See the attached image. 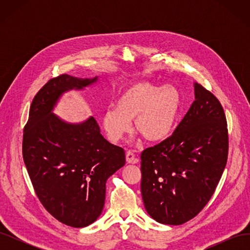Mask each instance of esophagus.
I'll use <instances>...</instances> for the list:
<instances>
[{"instance_id":"1","label":"esophagus","mask_w":250,"mask_h":250,"mask_svg":"<svg viewBox=\"0 0 250 250\" xmlns=\"http://www.w3.org/2000/svg\"><path fill=\"white\" fill-rule=\"evenodd\" d=\"M139 158L135 156L134 152L131 150H128L126 152V162L128 164H138L139 163Z\"/></svg>"}]
</instances>
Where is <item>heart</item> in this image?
I'll return each mask as SVG.
<instances>
[{
	"label": "heart",
	"instance_id": "1",
	"mask_svg": "<svg viewBox=\"0 0 250 250\" xmlns=\"http://www.w3.org/2000/svg\"><path fill=\"white\" fill-rule=\"evenodd\" d=\"M181 108V95L174 85L137 81L122 89L115 102L103 112V129L112 143H118L133 128L148 142L167 139L175 127Z\"/></svg>",
	"mask_w": 250,
	"mask_h": 250
}]
</instances>
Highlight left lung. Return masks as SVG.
<instances>
[{
	"label": "left lung",
	"mask_w": 250,
	"mask_h": 250,
	"mask_svg": "<svg viewBox=\"0 0 250 250\" xmlns=\"http://www.w3.org/2000/svg\"><path fill=\"white\" fill-rule=\"evenodd\" d=\"M195 101L173 134L141 154V192L155 221L180 225L206 207L228 162L229 133L222 105L198 83Z\"/></svg>",
	"instance_id": "1"
}]
</instances>
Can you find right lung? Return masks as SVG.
Masks as SVG:
<instances>
[{
	"label": "right lung",
	"instance_id": "right-lung-1",
	"mask_svg": "<svg viewBox=\"0 0 250 250\" xmlns=\"http://www.w3.org/2000/svg\"><path fill=\"white\" fill-rule=\"evenodd\" d=\"M98 77L62 74L36 94L22 137V157L34 191L49 213L72 228H85L103 210L106 180L125 165V151L103 138L97 121L67 123L53 113L63 93Z\"/></svg>",
	"mask_w": 250,
	"mask_h": 250
}]
</instances>
